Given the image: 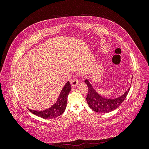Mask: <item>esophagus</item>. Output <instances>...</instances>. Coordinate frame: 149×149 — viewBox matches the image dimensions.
Here are the masks:
<instances>
[{"mask_svg": "<svg viewBox=\"0 0 149 149\" xmlns=\"http://www.w3.org/2000/svg\"><path fill=\"white\" fill-rule=\"evenodd\" d=\"M70 83H71V84L72 86H73V87L76 86L77 85L78 83V78H74L73 79H72Z\"/></svg>", "mask_w": 149, "mask_h": 149, "instance_id": "obj_1", "label": "esophagus"}]
</instances>
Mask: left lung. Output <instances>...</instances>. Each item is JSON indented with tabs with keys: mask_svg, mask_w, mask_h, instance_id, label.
Returning <instances> with one entry per match:
<instances>
[{
	"mask_svg": "<svg viewBox=\"0 0 149 149\" xmlns=\"http://www.w3.org/2000/svg\"><path fill=\"white\" fill-rule=\"evenodd\" d=\"M88 87V93L86 97V101L90 108L96 112L107 113L117 109L124 101L129 91L130 88L120 97L111 100V99L104 98L96 93L88 79L84 81Z\"/></svg>",
	"mask_w": 149,
	"mask_h": 149,
	"instance_id": "left-lung-1",
	"label": "left lung"
}]
</instances>
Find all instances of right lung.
<instances>
[{"label":"right lung","instance_id":"1","mask_svg":"<svg viewBox=\"0 0 149 149\" xmlns=\"http://www.w3.org/2000/svg\"><path fill=\"white\" fill-rule=\"evenodd\" d=\"M70 91L71 84L69 81H68L63 88L62 89L57 101L50 108L41 111H37L30 109H29V110L31 113L40 117V118L44 119L55 118L56 117L62 114L65 111L66 107L68 95Z\"/></svg>","mask_w":149,"mask_h":149}]
</instances>
